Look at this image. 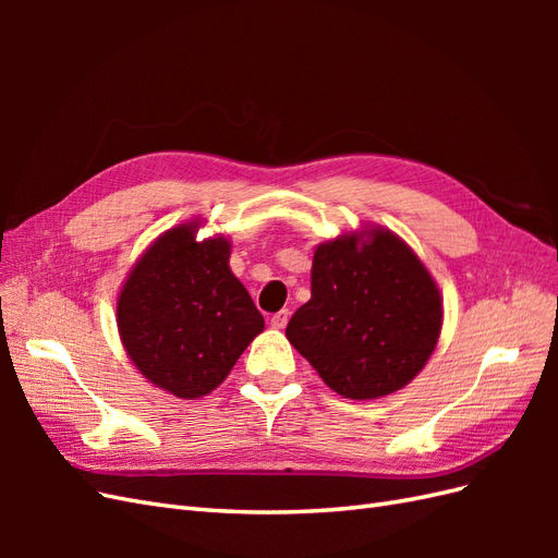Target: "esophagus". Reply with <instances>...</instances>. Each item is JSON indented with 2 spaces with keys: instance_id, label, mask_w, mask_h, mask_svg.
I'll list each match as a JSON object with an SVG mask.
<instances>
[{
  "instance_id": "34e87169",
  "label": "esophagus",
  "mask_w": 558,
  "mask_h": 558,
  "mask_svg": "<svg viewBox=\"0 0 558 558\" xmlns=\"http://www.w3.org/2000/svg\"><path fill=\"white\" fill-rule=\"evenodd\" d=\"M289 316H291L289 310H279L277 314H272V318H269V324H272L275 328H286V324H289Z\"/></svg>"
}]
</instances>
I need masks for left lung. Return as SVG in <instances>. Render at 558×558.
Segmentation results:
<instances>
[{"mask_svg": "<svg viewBox=\"0 0 558 558\" xmlns=\"http://www.w3.org/2000/svg\"><path fill=\"white\" fill-rule=\"evenodd\" d=\"M440 330L442 295L426 265L391 230L365 228L316 246L312 298L286 337L335 393L375 400L424 369Z\"/></svg>", "mask_w": 558, "mask_h": 558, "instance_id": "8db88e82", "label": "left lung"}]
</instances>
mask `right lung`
Returning <instances> with one entry per match:
<instances>
[{
	"label": "right lung",
	"mask_w": 558,
	"mask_h": 558,
	"mask_svg": "<svg viewBox=\"0 0 558 558\" xmlns=\"http://www.w3.org/2000/svg\"><path fill=\"white\" fill-rule=\"evenodd\" d=\"M199 221L162 232L134 263L116 302L130 361L158 388L195 400L211 393L265 328L232 275L230 242H197Z\"/></svg>",
	"instance_id": "right-lung-1"
}]
</instances>
